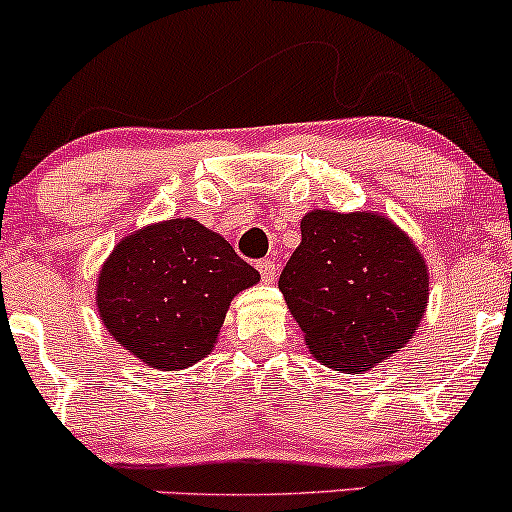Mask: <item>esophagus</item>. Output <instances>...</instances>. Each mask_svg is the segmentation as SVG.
Segmentation results:
<instances>
[{
  "label": "esophagus",
  "mask_w": 512,
  "mask_h": 512,
  "mask_svg": "<svg viewBox=\"0 0 512 512\" xmlns=\"http://www.w3.org/2000/svg\"><path fill=\"white\" fill-rule=\"evenodd\" d=\"M257 269H260V276L264 284H272L276 276V264L272 260H260L257 262Z\"/></svg>",
  "instance_id": "obj_1"
}]
</instances>
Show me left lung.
Segmentation results:
<instances>
[{
  "label": "left lung",
  "instance_id": "obj_1",
  "mask_svg": "<svg viewBox=\"0 0 512 512\" xmlns=\"http://www.w3.org/2000/svg\"><path fill=\"white\" fill-rule=\"evenodd\" d=\"M305 346L334 370L361 373L414 337L428 267L402 228L370 211H308L279 276Z\"/></svg>",
  "mask_w": 512,
  "mask_h": 512
}]
</instances>
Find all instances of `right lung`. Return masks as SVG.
Wrapping results in <instances>:
<instances>
[{
  "label": "right lung",
  "instance_id": "1",
  "mask_svg": "<svg viewBox=\"0 0 512 512\" xmlns=\"http://www.w3.org/2000/svg\"><path fill=\"white\" fill-rule=\"evenodd\" d=\"M260 272L219 233L170 219L122 238L98 274L96 305L110 337L158 370H182L214 349L226 310Z\"/></svg>",
  "mask_w": 512,
  "mask_h": 512
}]
</instances>
